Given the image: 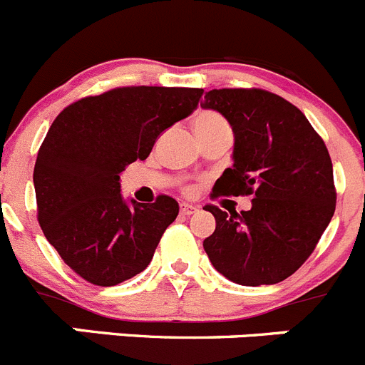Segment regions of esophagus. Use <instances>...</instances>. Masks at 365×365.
I'll use <instances>...</instances> for the list:
<instances>
[{"mask_svg":"<svg viewBox=\"0 0 365 365\" xmlns=\"http://www.w3.org/2000/svg\"><path fill=\"white\" fill-rule=\"evenodd\" d=\"M196 210L198 209L194 205H189V203H182V205H180V214H182V216H190V214H194Z\"/></svg>","mask_w":365,"mask_h":365,"instance_id":"1","label":"esophagus"}]
</instances>
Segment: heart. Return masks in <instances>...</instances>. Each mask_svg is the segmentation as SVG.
Segmentation results:
<instances>
[{
    "label": "heart",
    "mask_w": 365,
    "mask_h": 365,
    "mask_svg": "<svg viewBox=\"0 0 365 365\" xmlns=\"http://www.w3.org/2000/svg\"><path fill=\"white\" fill-rule=\"evenodd\" d=\"M192 128L196 136H209L216 135V133L230 131L229 122L216 111H200V113L194 115Z\"/></svg>",
    "instance_id": "b5f03b06"
}]
</instances>
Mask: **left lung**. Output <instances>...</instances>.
<instances>
[{
	"label": "left lung",
	"mask_w": 365,
	"mask_h": 365,
	"mask_svg": "<svg viewBox=\"0 0 365 365\" xmlns=\"http://www.w3.org/2000/svg\"><path fill=\"white\" fill-rule=\"evenodd\" d=\"M202 108L220 111L234 131V165L212 196H254L241 214L205 205L216 217L203 241L210 263L243 286L284 281L312 255L335 212L324 140L299 108L259 88L210 90Z\"/></svg>",
	"instance_id": "left-lung-1"
}]
</instances>
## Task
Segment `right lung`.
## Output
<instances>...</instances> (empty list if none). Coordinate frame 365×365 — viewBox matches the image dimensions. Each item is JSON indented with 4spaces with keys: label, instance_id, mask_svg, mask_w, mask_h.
Returning <instances> with one entry per match:
<instances>
[{
    "label": "right lung",
    "instance_id": "1",
    "mask_svg": "<svg viewBox=\"0 0 365 365\" xmlns=\"http://www.w3.org/2000/svg\"><path fill=\"white\" fill-rule=\"evenodd\" d=\"M202 88L128 86L64 108L44 136L34 167L37 221L77 275L115 286L145 270L178 202L160 194L131 205L120 173L145 160L160 133L189 117Z\"/></svg>",
    "mask_w": 365,
    "mask_h": 365
}]
</instances>
